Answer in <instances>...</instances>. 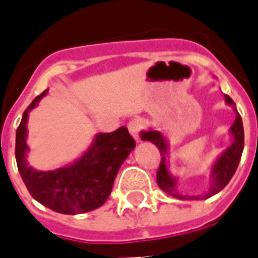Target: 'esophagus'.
I'll use <instances>...</instances> for the list:
<instances>
[{"label": "esophagus", "instance_id": "esophagus-1", "mask_svg": "<svg viewBox=\"0 0 258 258\" xmlns=\"http://www.w3.org/2000/svg\"><path fill=\"white\" fill-rule=\"evenodd\" d=\"M141 121L138 118H134V120H131L128 123V131L131 137L134 138L135 141H140V133H141Z\"/></svg>", "mask_w": 258, "mask_h": 258}]
</instances>
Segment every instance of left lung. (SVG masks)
<instances>
[{
    "mask_svg": "<svg viewBox=\"0 0 258 258\" xmlns=\"http://www.w3.org/2000/svg\"><path fill=\"white\" fill-rule=\"evenodd\" d=\"M225 103L228 106H231L235 110V121L229 128V134L232 137V144L228 146L225 151L222 152L220 156L217 157L214 164L211 166L210 170V188L206 194L202 195H185L181 194L177 189V182L178 178L171 174L170 171V152H168V142L164 138V135L157 131V130L149 128L146 131L141 133V140L142 141H151L152 144L157 146V149L162 155V162L160 167L157 170V185L162 188L166 194H168L173 198L181 200H203L209 199L213 195L218 194L228 185L233 177V174L236 171V168L242 157L244 146V133H243V124H242V117L236 110V106L233 101L228 95H224Z\"/></svg>",
    "mask_w": 258,
    "mask_h": 258,
    "instance_id": "1",
    "label": "left lung"
}]
</instances>
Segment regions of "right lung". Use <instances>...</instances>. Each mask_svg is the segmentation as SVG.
<instances>
[{
    "label": "right lung",
    "mask_w": 258,
    "mask_h": 258,
    "mask_svg": "<svg viewBox=\"0 0 258 258\" xmlns=\"http://www.w3.org/2000/svg\"><path fill=\"white\" fill-rule=\"evenodd\" d=\"M48 90L34 98L16 130L15 156L20 177L34 199L62 214H83L101 207L112 192L113 182L123 162L134 151L135 141L128 130L99 133L88 149L73 163L52 171H40L27 162V120Z\"/></svg>",
    "instance_id": "right-lung-1"
}]
</instances>
